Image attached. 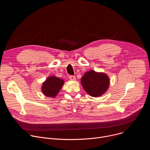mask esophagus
I'll list each match as a JSON object with an SVG mask.
<instances>
[{
	"mask_svg": "<svg viewBox=\"0 0 150 150\" xmlns=\"http://www.w3.org/2000/svg\"><path fill=\"white\" fill-rule=\"evenodd\" d=\"M69 79H70L71 81H74V80H75L76 78H75V76L71 75V76H69Z\"/></svg>",
	"mask_w": 150,
	"mask_h": 150,
	"instance_id": "1",
	"label": "esophagus"
}]
</instances>
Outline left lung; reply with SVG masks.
I'll list each match as a JSON object with an SVG mask.
<instances>
[{
  "mask_svg": "<svg viewBox=\"0 0 150 150\" xmlns=\"http://www.w3.org/2000/svg\"><path fill=\"white\" fill-rule=\"evenodd\" d=\"M108 76L103 73H98L93 70L85 72L81 78V84L85 91L92 97L103 95L109 86Z\"/></svg>",
  "mask_w": 150,
  "mask_h": 150,
  "instance_id": "1",
  "label": "left lung"
}]
</instances>
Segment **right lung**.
<instances>
[{
  "label": "right lung",
  "instance_id": "add662e5",
  "mask_svg": "<svg viewBox=\"0 0 150 150\" xmlns=\"http://www.w3.org/2000/svg\"><path fill=\"white\" fill-rule=\"evenodd\" d=\"M63 83V80L54 76H50L42 83V92L48 97L54 98L62 88Z\"/></svg>",
  "mask_w": 150,
  "mask_h": 150
}]
</instances>
